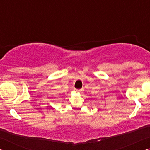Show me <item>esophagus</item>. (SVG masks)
I'll list each match as a JSON object with an SVG mask.
<instances>
[{"label": "esophagus", "mask_w": 150, "mask_h": 150, "mask_svg": "<svg viewBox=\"0 0 150 150\" xmlns=\"http://www.w3.org/2000/svg\"><path fill=\"white\" fill-rule=\"evenodd\" d=\"M76 91H77V92H81V91H82L83 90L82 89H77Z\"/></svg>", "instance_id": "obj_1"}]
</instances>
